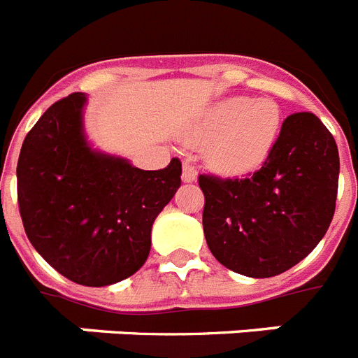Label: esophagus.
<instances>
[{"mask_svg":"<svg viewBox=\"0 0 358 358\" xmlns=\"http://www.w3.org/2000/svg\"><path fill=\"white\" fill-rule=\"evenodd\" d=\"M197 179V170L196 164H194V159L186 157L182 161V181L185 182H192Z\"/></svg>","mask_w":358,"mask_h":358,"instance_id":"34e87169","label":"esophagus"}]
</instances>
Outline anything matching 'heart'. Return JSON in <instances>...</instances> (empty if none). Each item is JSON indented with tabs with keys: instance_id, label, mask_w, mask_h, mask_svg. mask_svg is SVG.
<instances>
[{
	"instance_id": "b5f03b06",
	"label": "heart",
	"mask_w": 358,
	"mask_h": 358,
	"mask_svg": "<svg viewBox=\"0 0 358 358\" xmlns=\"http://www.w3.org/2000/svg\"><path fill=\"white\" fill-rule=\"evenodd\" d=\"M282 131V109L271 99L232 96L208 109L199 126L201 141H212L210 159L229 173L258 168Z\"/></svg>"
}]
</instances>
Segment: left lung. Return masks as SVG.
Here are the masks:
<instances>
[{
    "instance_id": "obj_1",
    "label": "left lung",
    "mask_w": 358,
    "mask_h": 358,
    "mask_svg": "<svg viewBox=\"0 0 358 358\" xmlns=\"http://www.w3.org/2000/svg\"><path fill=\"white\" fill-rule=\"evenodd\" d=\"M338 148L309 111L289 115L262 168L245 177L199 173L203 230L214 258L250 278L302 262L329 229L338 190Z\"/></svg>"
}]
</instances>
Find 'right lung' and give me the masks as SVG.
<instances>
[{
	"instance_id": "1",
	"label": "right lung",
	"mask_w": 358,
	"mask_h": 358,
	"mask_svg": "<svg viewBox=\"0 0 358 358\" xmlns=\"http://www.w3.org/2000/svg\"><path fill=\"white\" fill-rule=\"evenodd\" d=\"M85 96L71 93L41 115L17 159L23 229L47 264L71 282L102 287L143 267L152 225L181 186V161L144 172L93 152L82 131Z\"/></svg>"
}]
</instances>
